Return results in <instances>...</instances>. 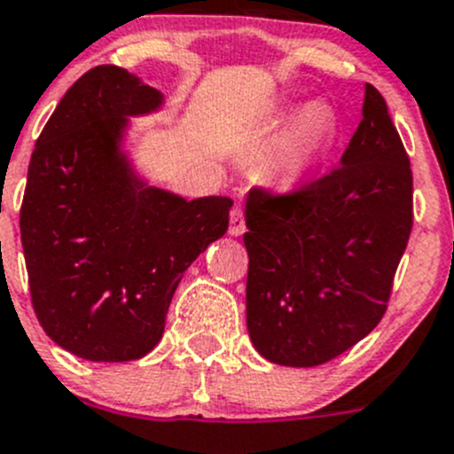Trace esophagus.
<instances>
[{"instance_id":"1","label":"esophagus","mask_w":454,"mask_h":454,"mask_svg":"<svg viewBox=\"0 0 454 454\" xmlns=\"http://www.w3.org/2000/svg\"><path fill=\"white\" fill-rule=\"evenodd\" d=\"M228 231H231V235H235V237L244 235L246 232V217H244V208H241V206H235V208L231 210V228H228Z\"/></svg>"}]
</instances>
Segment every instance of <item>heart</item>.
Instances as JSON below:
<instances>
[{
    "label": "heart",
    "instance_id": "heart-1",
    "mask_svg": "<svg viewBox=\"0 0 454 454\" xmlns=\"http://www.w3.org/2000/svg\"><path fill=\"white\" fill-rule=\"evenodd\" d=\"M334 135V117L325 106L301 108L297 124L272 155V173L279 182L293 184L315 164Z\"/></svg>",
    "mask_w": 454,
    "mask_h": 454
}]
</instances>
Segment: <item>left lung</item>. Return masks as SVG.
Wrapping results in <instances>:
<instances>
[{
  "instance_id": "8db88e82",
  "label": "left lung",
  "mask_w": 454,
  "mask_h": 454,
  "mask_svg": "<svg viewBox=\"0 0 454 454\" xmlns=\"http://www.w3.org/2000/svg\"><path fill=\"white\" fill-rule=\"evenodd\" d=\"M334 170L246 200V324L262 357L312 368L381 321L412 231V170L375 86Z\"/></svg>"
}]
</instances>
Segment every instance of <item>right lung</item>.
Segmentation results:
<instances>
[{"label": "right lung", "mask_w": 454, "mask_h": 454, "mask_svg": "<svg viewBox=\"0 0 454 454\" xmlns=\"http://www.w3.org/2000/svg\"><path fill=\"white\" fill-rule=\"evenodd\" d=\"M161 104L126 68L97 66L66 90L30 157L20 231L35 315L88 362L151 353L184 272L228 231L231 197L148 186L121 151L129 117Z\"/></svg>", "instance_id": "1"}]
</instances>
